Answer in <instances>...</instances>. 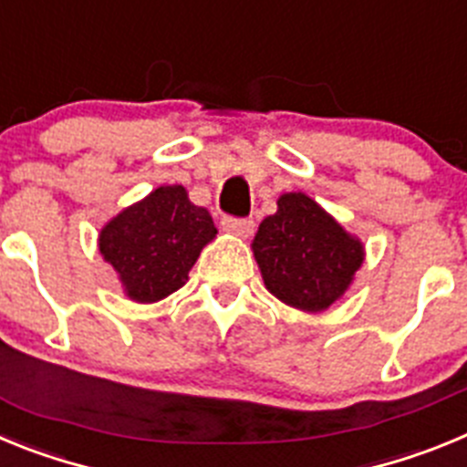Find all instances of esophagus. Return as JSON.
<instances>
[{"label": "esophagus", "instance_id": "1", "mask_svg": "<svg viewBox=\"0 0 467 467\" xmlns=\"http://www.w3.org/2000/svg\"><path fill=\"white\" fill-rule=\"evenodd\" d=\"M222 229L226 234H234L238 238H247L254 231V222L253 220H236V217H224L222 220Z\"/></svg>", "mask_w": 467, "mask_h": 467}]
</instances>
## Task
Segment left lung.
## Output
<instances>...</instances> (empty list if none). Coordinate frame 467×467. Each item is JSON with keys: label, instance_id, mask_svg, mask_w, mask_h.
<instances>
[{"label": "left lung", "instance_id": "8db88e82", "mask_svg": "<svg viewBox=\"0 0 467 467\" xmlns=\"http://www.w3.org/2000/svg\"><path fill=\"white\" fill-rule=\"evenodd\" d=\"M253 254L275 299L304 313H323L353 285L365 245L311 196L287 192L259 224Z\"/></svg>", "mask_w": 467, "mask_h": 467}]
</instances>
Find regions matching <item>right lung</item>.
I'll return each instance as SVG.
<instances>
[{"label":"right lung","mask_w":467,"mask_h":467,"mask_svg":"<svg viewBox=\"0 0 467 467\" xmlns=\"http://www.w3.org/2000/svg\"><path fill=\"white\" fill-rule=\"evenodd\" d=\"M214 236L208 210L193 205L182 184H163L114 214L98 234V250L117 271L128 299L154 304L187 283Z\"/></svg>","instance_id":"obj_1"}]
</instances>
